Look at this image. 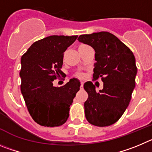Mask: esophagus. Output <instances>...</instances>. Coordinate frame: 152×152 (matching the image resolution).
Instances as JSON below:
<instances>
[{
  "instance_id": "obj_1",
  "label": "esophagus",
  "mask_w": 152,
  "mask_h": 152,
  "mask_svg": "<svg viewBox=\"0 0 152 152\" xmlns=\"http://www.w3.org/2000/svg\"><path fill=\"white\" fill-rule=\"evenodd\" d=\"M83 85H84V83H83V82H81V85H80V88H81V89H83Z\"/></svg>"
}]
</instances>
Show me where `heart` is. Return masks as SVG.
<instances>
[{"mask_svg":"<svg viewBox=\"0 0 152 152\" xmlns=\"http://www.w3.org/2000/svg\"><path fill=\"white\" fill-rule=\"evenodd\" d=\"M78 76H79V78H82V77H83V75H82V74H79V75H78Z\"/></svg>","mask_w":152,"mask_h":152,"instance_id":"b5f03b06","label":"heart"}]
</instances>
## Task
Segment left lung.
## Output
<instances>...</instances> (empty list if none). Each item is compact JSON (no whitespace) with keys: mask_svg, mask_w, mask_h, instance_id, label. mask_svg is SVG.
Here are the masks:
<instances>
[{"mask_svg":"<svg viewBox=\"0 0 152 152\" xmlns=\"http://www.w3.org/2000/svg\"><path fill=\"white\" fill-rule=\"evenodd\" d=\"M78 40L95 49L93 79L101 78L104 83L99 91L91 82L84 84L88 95L84 103L86 120L97 126H110L122 117L130 102L137 73L135 56L110 32L81 35Z\"/></svg>","mask_w":152,"mask_h":152,"instance_id":"8db88e82","label":"left lung"}]
</instances>
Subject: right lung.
<instances>
[{
    "mask_svg": "<svg viewBox=\"0 0 152 152\" xmlns=\"http://www.w3.org/2000/svg\"><path fill=\"white\" fill-rule=\"evenodd\" d=\"M77 37H46L32 44L22 56L20 89L28 113L39 125L59 126L69 117V107L80 83L71 79L64 86L54 87L53 81L64 73V53Z\"/></svg>",
    "mask_w": 152,
    "mask_h": 152,
    "instance_id": "right-lung-1",
    "label": "right lung"
}]
</instances>
